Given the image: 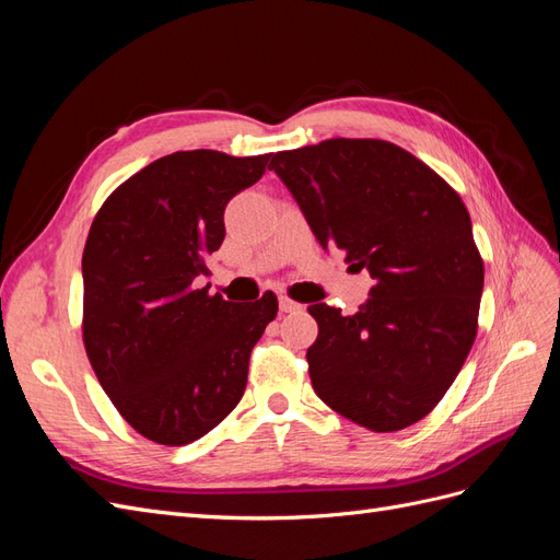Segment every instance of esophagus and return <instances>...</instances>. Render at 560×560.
<instances>
[{"label": "esophagus", "mask_w": 560, "mask_h": 560, "mask_svg": "<svg viewBox=\"0 0 560 560\" xmlns=\"http://www.w3.org/2000/svg\"><path fill=\"white\" fill-rule=\"evenodd\" d=\"M303 306L296 301H292L290 296H280V311L282 313H299Z\"/></svg>", "instance_id": "1"}]
</instances>
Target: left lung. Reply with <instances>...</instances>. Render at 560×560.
Instances as JSON below:
<instances>
[{
  "mask_svg": "<svg viewBox=\"0 0 560 560\" xmlns=\"http://www.w3.org/2000/svg\"><path fill=\"white\" fill-rule=\"evenodd\" d=\"M322 247L374 287L360 313L308 306V374L329 409L371 432L425 418L460 374L479 329L483 259L453 186L385 140L331 138L270 159Z\"/></svg>",
  "mask_w": 560,
  "mask_h": 560,
  "instance_id": "8db88e82",
  "label": "left lung"
}]
</instances>
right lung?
Here are the masks:
<instances>
[{
  "instance_id": "obj_1",
  "label": "right lung",
  "mask_w": 560,
  "mask_h": 560,
  "mask_svg": "<svg viewBox=\"0 0 560 560\" xmlns=\"http://www.w3.org/2000/svg\"><path fill=\"white\" fill-rule=\"evenodd\" d=\"M270 154L175 151L109 194L83 247V346L128 425L163 446L191 444L241 401L249 352L278 299L241 306L198 287L222 245L226 202Z\"/></svg>"
}]
</instances>
